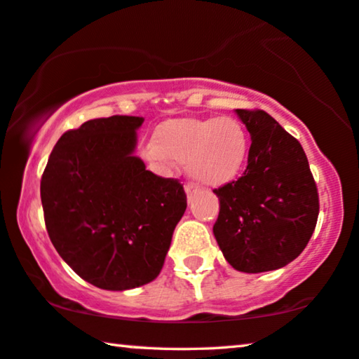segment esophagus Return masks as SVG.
<instances>
[{"label":"esophagus","mask_w":359,"mask_h":359,"mask_svg":"<svg viewBox=\"0 0 359 359\" xmlns=\"http://www.w3.org/2000/svg\"><path fill=\"white\" fill-rule=\"evenodd\" d=\"M184 191H186V194H188V199L191 201V198H193V194H196V191H198V188H196L194 184L186 183L184 184Z\"/></svg>","instance_id":"obj_1"}]
</instances>
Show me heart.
Listing matches in <instances>:
<instances>
[{
    "instance_id": "heart-1",
    "label": "heart",
    "mask_w": 359,
    "mask_h": 359,
    "mask_svg": "<svg viewBox=\"0 0 359 359\" xmlns=\"http://www.w3.org/2000/svg\"><path fill=\"white\" fill-rule=\"evenodd\" d=\"M144 154L156 170L186 163L201 184L219 188L233 181L248 156V135L235 117H178L165 121Z\"/></svg>"
}]
</instances>
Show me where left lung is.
Wrapping results in <instances>:
<instances>
[{
    "mask_svg": "<svg viewBox=\"0 0 359 359\" xmlns=\"http://www.w3.org/2000/svg\"><path fill=\"white\" fill-rule=\"evenodd\" d=\"M252 137L237 181L214 189V237L237 271L263 273L296 259L318 217V193L302 145L268 112L235 109Z\"/></svg>",
    "mask_w": 359,
    "mask_h": 359,
    "instance_id": "obj_1",
    "label": "left lung"
}]
</instances>
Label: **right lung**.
Instances as JSON below:
<instances>
[{
    "label": "right lung",
    "instance_id": "right-lung-1",
    "mask_svg": "<svg viewBox=\"0 0 359 359\" xmlns=\"http://www.w3.org/2000/svg\"><path fill=\"white\" fill-rule=\"evenodd\" d=\"M144 117L111 116L67 130L41 180L53 247L78 276L107 291L154 281L186 210L178 180L134 155Z\"/></svg>",
    "mask_w": 359,
    "mask_h": 359
}]
</instances>
